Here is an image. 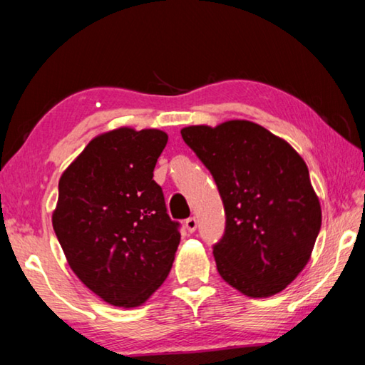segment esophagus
<instances>
[{
    "instance_id": "esophagus-1",
    "label": "esophagus",
    "mask_w": 365,
    "mask_h": 365,
    "mask_svg": "<svg viewBox=\"0 0 365 365\" xmlns=\"http://www.w3.org/2000/svg\"><path fill=\"white\" fill-rule=\"evenodd\" d=\"M196 227H197V220H196V217H188L187 220H185V228H187V232L193 233V232L196 230Z\"/></svg>"
}]
</instances>
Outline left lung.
<instances>
[{
    "instance_id": "8db88e82",
    "label": "left lung",
    "mask_w": 365,
    "mask_h": 365,
    "mask_svg": "<svg viewBox=\"0 0 365 365\" xmlns=\"http://www.w3.org/2000/svg\"><path fill=\"white\" fill-rule=\"evenodd\" d=\"M180 133L224 202L225 232L212 245L220 277L251 298L282 292L304 269L322 224L306 163L285 140L250 120Z\"/></svg>"
}]
</instances>
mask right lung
I'll use <instances>...</instances> for the list:
<instances>
[{"instance_id":"1","label":"right lung","mask_w":365,"mask_h":365,"mask_svg":"<svg viewBox=\"0 0 365 365\" xmlns=\"http://www.w3.org/2000/svg\"><path fill=\"white\" fill-rule=\"evenodd\" d=\"M165 145L156 128H117L91 140L59 180L54 233L78 279L113 306L143 304L180 243V224L153 180Z\"/></svg>"}]
</instances>
